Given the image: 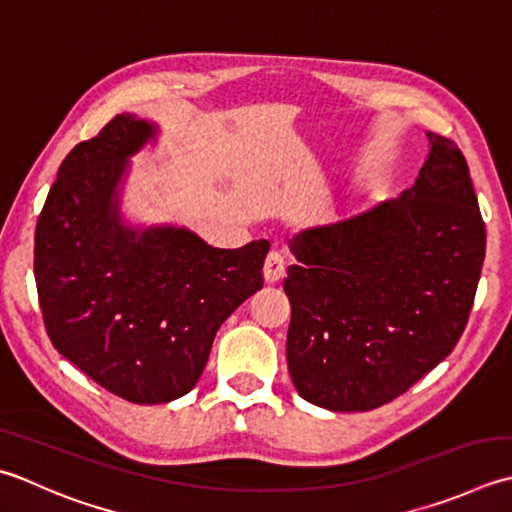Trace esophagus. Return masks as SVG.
I'll return each mask as SVG.
<instances>
[{"mask_svg":"<svg viewBox=\"0 0 512 512\" xmlns=\"http://www.w3.org/2000/svg\"><path fill=\"white\" fill-rule=\"evenodd\" d=\"M284 273H286L284 257L279 255L277 250H270V253L266 255V262H264V279L268 284H275L284 277Z\"/></svg>","mask_w":512,"mask_h":512,"instance_id":"esophagus-1","label":"esophagus"}]
</instances>
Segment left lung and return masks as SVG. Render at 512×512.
<instances>
[{"mask_svg": "<svg viewBox=\"0 0 512 512\" xmlns=\"http://www.w3.org/2000/svg\"><path fill=\"white\" fill-rule=\"evenodd\" d=\"M426 137L419 177L397 199L290 244L286 359L310 404L359 413L393 402L464 333L486 226L462 150Z\"/></svg>", "mask_w": 512, "mask_h": 512, "instance_id": "1", "label": "left lung"}]
</instances>
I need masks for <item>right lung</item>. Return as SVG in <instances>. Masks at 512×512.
Listing matches in <instances>:
<instances>
[{"mask_svg":"<svg viewBox=\"0 0 512 512\" xmlns=\"http://www.w3.org/2000/svg\"><path fill=\"white\" fill-rule=\"evenodd\" d=\"M155 124L117 115L59 166L35 228V284L50 342L133 404L193 390L217 328L264 286L266 239L226 250L177 226L130 228L119 182Z\"/></svg>","mask_w":512,"mask_h":512,"instance_id":"1","label":"right lung"}]
</instances>
